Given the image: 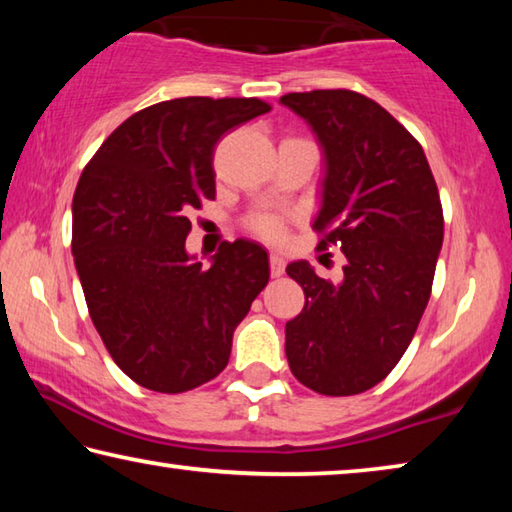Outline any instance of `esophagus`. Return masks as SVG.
<instances>
[{"instance_id":"esophagus-1","label":"esophagus","mask_w":512,"mask_h":512,"mask_svg":"<svg viewBox=\"0 0 512 512\" xmlns=\"http://www.w3.org/2000/svg\"><path fill=\"white\" fill-rule=\"evenodd\" d=\"M268 262H271V275L273 277H280L284 273V266H287V262H284V257L280 253H271Z\"/></svg>"}]
</instances>
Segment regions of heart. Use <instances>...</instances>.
<instances>
[{
	"label": "heart",
	"instance_id": "b5f03b06",
	"mask_svg": "<svg viewBox=\"0 0 512 512\" xmlns=\"http://www.w3.org/2000/svg\"><path fill=\"white\" fill-rule=\"evenodd\" d=\"M253 225H255V230L259 232V235H264V237H268V239L282 237V232H284L282 221L277 219V216H273V214L257 216V219L253 221Z\"/></svg>",
	"mask_w": 512,
	"mask_h": 512
}]
</instances>
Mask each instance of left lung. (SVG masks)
Instances as JSON below:
<instances>
[{"label": "left lung", "mask_w": 512, "mask_h": 512, "mask_svg": "<svg viewBox=\"0 0 512 512\" xmlns=\"http://www.w3.org/2000/svg\"><path fill=\"white\" fill-rule=\"evenodd\" d=\"M280 103L307 121L323 151L318 248L341 244L348 259L339 284L305 259L287 266L305 307L284 329V352L311 391L357 395L397 366L429 302L443 246L438 187L422 146L363 94L291 92Z\"/></svg>", "instance_id": "obj_1"}]
</instances>
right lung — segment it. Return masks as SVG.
I'll list each match as a JSON object with an SVG mask.
<instances>
[{"instance_id": "1", "label": "right lung", "mask_w": 512, "mask_h": 512, "mask_svg": "<svg viewBox=\"0 0 512 512\" xmlns=\"http://www.w3.org/2000/svg\"><path fill=\"white\" fill-rule=\"evenodd\" d=\"M271 106L183 97L128 117L83 169L72 255L90 318L137 384L185 393L228 366L232 334L266 287L268 255L248 239L203 266L189 255L187 212L214 198V144Z\"/></svg>"}]
</instances>
